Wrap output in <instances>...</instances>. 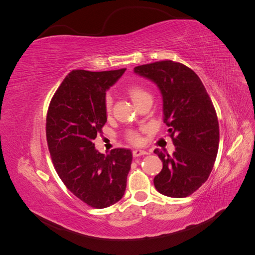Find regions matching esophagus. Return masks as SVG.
<instances>
[{
  "mask_svg": "<svg viewBox=\"0 0 255 255\" xmlns=\"http://www.w3.org/2000/svg\"><path fill=\"white\" fill-rule=\"evenodd\" d=\"M144 154H148V152L144 151V150H133V156L134 157L141 156V155H144Z\"/></svg>",
  "mask_w": 255,
  "mask_h": 255,
  "instance_id": "34e87169",
  "label": "esophagus"
}]
</instances>
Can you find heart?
Instances as JSON below:
<instances>
[{
  "instance_id": "heart-1",
  "label": "heart",
  "mask_w": 255,
  "mask_h": 255,
  "mask_svg": "<svg viewBox=\"0 0 255 255\" xmlns=\"http://www.w3.org/2000/svg\"><path fill=\"white\" fill-rule=\"evenodd\" d=\"M126 92L136 106L138 104H140L142 101H144V100L151 99L150 92L146 90L144 87L140 86V85H130V86H128L126 89ZM104 107H105L106 115L110 116L111 113H112V99H111V97L105 98ZM127 138H128V140L133 144H139L141 142L140 134L135 132V130H128V132L127 133Z\"/></svg>"
}]
</instances>
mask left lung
<instances>
[{
	"label": "left lung",
	"mask_w": 255,
	"mask_h": 255,
	"mask_svg": "<svg viewBox=\"0 0 255 255\" xmlns=\"http://www.w3.org/2000/svg\"><path fill=\"white\" fill-rule=\"evenodd\" d=\"M134 72L157 85L163 97L164 122L175 150H154L163 163L154 177L161 195L185 198L210 176L219 145V123L212 100L190 68L172 60L141 65Z\"/></svg>",
	"instance_id": "1"
}]
</instances>
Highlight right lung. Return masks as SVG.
Returning <instances> with one entry per match:
<instances>
[{
	"mask_svg": "<svg viewBox=\"0 0 255 255\" xmlns=\"http://www.w3.org/2000/svg\"><path fill=\"white\" fill-rule=\"evenodd\" d=\"M127 70H72L54 94L47 115V141L60 180L84 203L109 207L125 195L132 164L128 149L100 153L94 140L107 120L106 90Z\"/></svg>",
	"mask_w": 255,
	"mask_h": 255,
	"instance_id": "right-lung-1",
	"label": "right lung"
}]
</instances>
